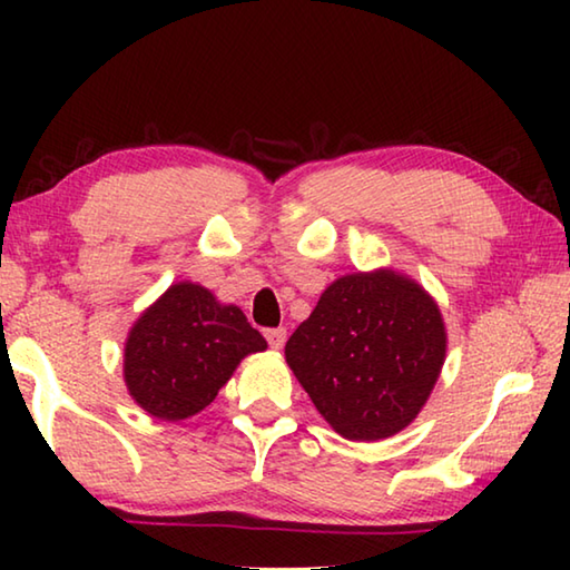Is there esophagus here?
<instances>
[{"mask_svg": "<svg viewBox=\"0 0 570 570\" xmlns=\"http://www.w3.org/2000/svg\"><path fill=\"white\" fill-rule=\"evenodd\" d=\"M264 336H266V342H268V346H272V350H282L284 342H286V330H284V326H274V330H266Z\"/></svg>", "mask_w": 570, "mask_h": 570, "instance_id": "34e87169", "label": "esophagus"}]
</instances>
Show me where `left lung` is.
<instances>
[{
    "instance_id": "8db88e82",
    "label": "left lung",
    "mask_w": 570,
    "mask_h": 570,
    "mask_svg": "<svg viewBox=\"0 0 570 570\" xmlns=\"http://www.w3.org/2000/svg\"><path fill=\"white\" fill-rule=\"evenodd\" d=\"M445 360L432 298L392 272L352 274L322 294L286 342V362L346 440H382L417 417Z\"/></svg>"
}]
</instances>
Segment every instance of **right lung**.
<instances>
[{
  "label": "right lung",
  "instance_id": "1",
  "mask_svg": "<svg viewBox=\"0 0 570 570\" xmlns=\"http://www.w3.org/2000/svg\"><path fill=\"white\" fill-rule=\"evenodd\" d=\"M264 350L238 306H220L198 284H173L132 326L125 382L153 417L178 422L208 407L236 364Z\"/></svg>",
  "mask_w": 570,
  "mask_h": 570
}]
</instances>
